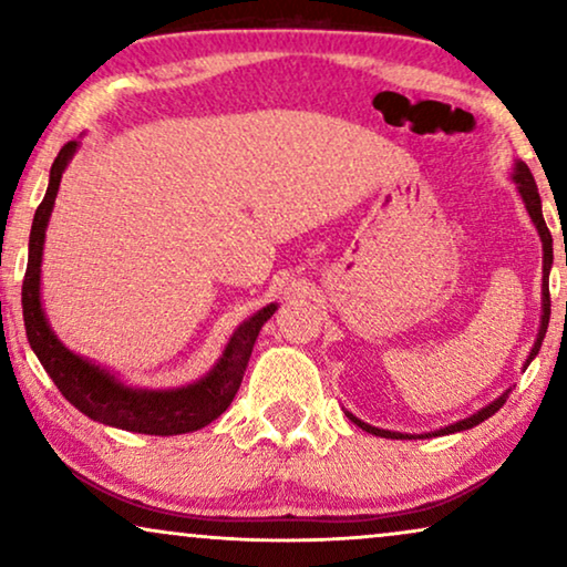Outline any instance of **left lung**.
I'll use <instances>...</instances> for the list:
<instances>
[{
  "instance_id": "1",
  "label": "left lung",
  "mask_w": 567,
  "mask_h": 567,
  "mask_svg": "<svg viewBox=\"0 0 567 567\" xmlns=\"http://www.w3.org/2000/svg\"><path fill=\"white\" fill-rule=\"evenodd\" d=\"M514 181H516V188H518V193H522V198H524V204H526V212H529L532 221L537 224L539 237H542V250H545V266H542V274H545V276H542V324H539L537 343H534L532 353H529V359H526V367H529L534 355L539 353L542 340H545V332H547V324H549V268H553V235H549V229H547V224H545V216H542V200H539L537 183H534V177H532V173H529V167H526L524 162H516V175H514ZM506 398H508V392H503L498 400L491 402V405L483 408V410H477V413H475V415H470L467 421H460V423H454V425H446V429L433 431V433H425V436L421 433V436H417V439L446 436V433H454V431H467V429H472V425H477V423L487 421V417H491L493 413H498V410H501L503 405H506ZM346 415L351 417V421H353L355 425H361L363 431L374 433V436H382V439H415V436H408V433H394V431L374 429V425L361 423L359 417H353L351 413H346Z\"/></svg>"
}]
</instances>
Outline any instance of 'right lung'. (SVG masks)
Instances as JSON below:
<instances>
[{
	"instance_id": "right-lung-1",
	"label": "right lung",
	"mask_w": 567,
	"mask_h": 567,
	"mask_svg": "<svg viewBox=\"0 0 567 567\" xmlns=\"http://www.w3.org/2000/svg\"><path fill=\"white\" fill-rule=\"evenodd\" d=\"M74 152L76 142H66L61 146L59 157L53 159L49 190L38 206L33 229H30L28 270L22 278V320H25L28 343L35 351L38 361L43 363V369L49 371L53 384L59 386V392L92 421L115 425L123 431L150 433V436H177V433L204 429L235 400L247 361H250L255 338H258L262 322L270 320V315L276 312V305L262 307L258 315L239 324L212 374L196 384L181 386V390L152 392L123 386L105 369L80 359L61 346L41 309V255L61 173H64Z\"/></svg>"
}]
</instances>
